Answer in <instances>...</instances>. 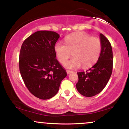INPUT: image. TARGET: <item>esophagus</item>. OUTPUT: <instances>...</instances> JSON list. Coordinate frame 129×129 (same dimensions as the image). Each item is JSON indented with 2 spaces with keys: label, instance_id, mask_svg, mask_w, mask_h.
Segmentation results:
<instances>
[{
  "label": "esophagus",
  "instance_id": "esophagus-1",
  "mask_svg": "<svg viewBox=\"0 0 129 129\" xmlns=\"http://www.w3.org/2000/svg\"><path fill=\"white\" fill-rule=\"evenodd\" d=\"M66 72H67V74H69V73H72V71H71V70H66Z\"/></svg>",
  "mask_w": 129,
  "mask_h": 129
}]
</instances>
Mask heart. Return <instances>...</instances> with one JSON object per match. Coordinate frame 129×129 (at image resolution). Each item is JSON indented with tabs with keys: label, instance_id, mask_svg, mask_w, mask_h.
<instances>
[{
	"label": "heart",
	"instance_id": "obj_1",
	"mask_svg": "<svg viewBox=\"0 0 129 129\" xmlns=\"http://www.w3.org/2000/svg\"><path fill=\"white\" fill-rule=\"evenodd\" d=\"M66 45L57 42L54 50L57 59L63 63L72 56L74 57L65 63L68 69H77L82 66L84 69L93 66L98 59L102 44L100 38L92 37L85 32L72 34L65 39Z\"/></svg>",
	"mask_w": 129,
	"mask_h": 129
}]
</instances>
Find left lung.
I'll list each match as a JSON object with an SVG mask.
<instances>
[{"label": "left lung", "instance_id": "left-lung-1", "mask_svg": "<svg viewBox=\"0 0 129 129\" xmlns=\"http://www.w3.org/2000/svg\"><path fill=\"white\" fill-rule=\"evenodd\" d=\"M102 48L98 62L85 72H78L76 88L82 95L91 97L103 91L110 79L113 69L112 45L106 36L100 34Z\"/></svg>", "mask_w": 129, "mask_h": 129}]
</instances>
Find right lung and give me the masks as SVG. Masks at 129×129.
Listing matches in <instances>:
<instances>
[{"instance_id":"right-lung-1","label":"right lung","mask_w":129,"mask_h":129,"mask_svg":"<svg viewBox=\"0 0 129 129\" xmlns=\"http://www.w3.org/2000/svg\"><path fill=\"white\" fill-rule=\"evenodd\" d=\"M59 36L38 31L23 41L19 54V70L31 94L41 100L56 95L67 73L56 59L54 46Z\"/></svg>"}]
</instances>
